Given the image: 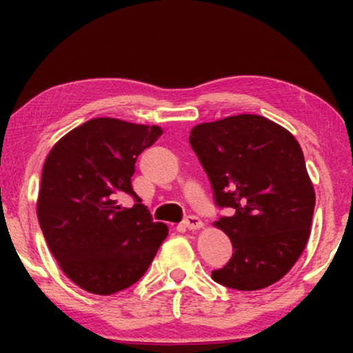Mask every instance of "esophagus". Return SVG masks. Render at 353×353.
<instances>
[{
	"mask_svg": "<svg viewBox=\"0 0 353 353\" xmlns=\"http://www.w3.org/2000/svg\"><path fill=\"white\" fill-rule=\"evenodd\" d=\"M183 225L187 227L188 230H199L204 224H202V221L198 216H194V214H190V216L185 218Z\"/></svg>",
	"mask_w": 353,
	"mask_h": 353,
	"instance_id": "34e87169",
	"label": "esophagus"
}]
</instances>
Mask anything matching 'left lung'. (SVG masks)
Masks as SVG:
<instances>
[{
  "label": "left lung",
  "instance_id": "1",
  "mask_svg": "<svg viewBox=\"0 0 353 353\" xmlns=\"http://www.w3.org/2000/svg\"><path fill=\"white\" fill-rule=\"evenodd\" d=\"M190 145L210 179L214 225L235 252L214 282L255 291L279 282L307 246L316 194L297 140L260 115H235L191 129Z\"/></svg>",
  "mask_w": 353,
  "mask_h": 353
}]
</instances>
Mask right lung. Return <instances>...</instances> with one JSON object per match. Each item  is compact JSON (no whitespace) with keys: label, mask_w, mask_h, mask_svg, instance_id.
Here are the masks:
<instances>
[{"label":"right lung","mask_w":353,"mask_h":353,"mask_svg":"<svg viewBox=\"0 0 353 353\" xmlns=\"http://www.w3.org/2000/svg\"><path fill=\"white\" fill-rule=\"evenodd\" d=\"M163 130L93 118L59 140L41 172L37 216L51 254L71 282L93 294L129 288L168 235L132 190L139 155ZM130 194L136 204L117 205Z\"/></svg>","instance_id":"obj_1"}]
</instances>
